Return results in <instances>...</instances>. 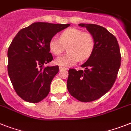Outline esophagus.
I'll list each match as a JSON object with an SVG mask.
<instances>
[{"instance_id": "obj_1", "label": "esophagus", "mask_w": 131, "mask_h": 131, "mask_svg": "<svg viewBox=\"0 0 131 131\" xmlns=\"http://www.w3.org/2000/svg\"><path fill=\"white\" fill-rule=\"evenodd\" d=\"M59 69H60V71H63V70H68V68H64V67H61V66H60Z\"/></svg>"}]
</instances>
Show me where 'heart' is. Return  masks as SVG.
I'll list each match as a JSON object with an SVG mask.
<instances>
[{"label":"heart","instance_id":"b5f03b06","mask_svg":"<svg viewBox=\"0 0 131 131\" xmlns=\"http://www.w3.org/2000/svg\"><path fill=\"white\" fill-rule=\"evenodd\" d=\"M68 47V53L58 57L54 61L61 67L72 66L79 60H88L95 48V41L91 34L71 28L60 34V39L53 37L49 42L50 52L56 56L60 55Z\"/></svg>","mask_w":131,"mask_h":131}]
</instances>
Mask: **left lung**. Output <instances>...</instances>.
<instances>
[{
	"label": "left lung",
	"instance_id": "obj_1",
	"mask_svg": "<svg viewBox=\"0 0 131 131\" xmlns=\"http://www.w3.org/2000/svg\"><path fill=\"white\" fill-rule=\"evenodd\" d=\"M85 27L95 41L94 52L81 65L84 70H69L67 88L71 95L82 102L101 97L112 88L121 66L120 49L117 38L103 26L79 24Z\"/></svg>",
	"mask_w": 131,
	"mask_h": 131
}]
</instances>
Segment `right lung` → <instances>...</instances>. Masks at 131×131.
Here are the masks:
<instances>
[{
    "label": "right lung",
    "mask_w": 131,
    "mask_h": 131,
    "mask_svg": "<svg viewBox=\"0 0 131 131\" xmlns=\"http://www.w3.org/2000/svg\"><path fill=\"white\" fill-rule=\"evenodd\" d=\"M70 24L35 22L18 32L8 50V73L19 97L38 103L48 95L58 66H44L53 60L50 40Z\"/></svg>",
    "instance_id": "1"
}]
</instances>
